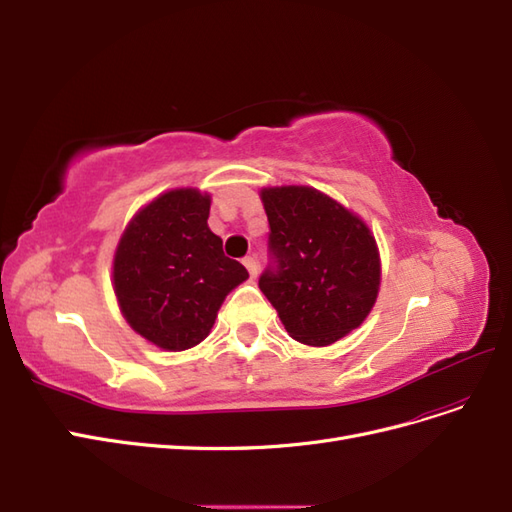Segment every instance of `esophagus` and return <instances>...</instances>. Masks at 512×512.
Listing matches in <instances>:
<instances>
[{
  "label": "esophagus",
  "instance_id": "34e87169",
  "mask_svg": "<svg viewBox=\"0 0 512 512\" xmlns=\"http://www.w3.org/2000/svg\"><path fill=\"white\" fill-rule=\"evenodd\" d=\"M243 265H245V269L250 271V275L252 277H256L258 275V262H256V258L254 256H247V258H243Z\"/></svg>",
  "mask_w": 512,
  "mask_h": 512
}]
</instances>
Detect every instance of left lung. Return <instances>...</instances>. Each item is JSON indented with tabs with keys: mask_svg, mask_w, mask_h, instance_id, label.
I'll list each match as a JSON object with an SVG mask.
<instances>
[{
	"mask_svg": "<svg viewBox=\"0 0 512 512\" xmlns=\"http://www.w3.org/2000/svg\"><path fill=\"white\" fill-rule=\"evenodd\" d=\"M273 267L262 294L288 335L331 346L361 327L380 290V252L359 215L309 185L262 188Z\"/></svg>",
	"mask_w": 512,
	"mask_h": 512,
	"instance_id": "left-lung-1",
	"label": "left lung"
}]
</instances>
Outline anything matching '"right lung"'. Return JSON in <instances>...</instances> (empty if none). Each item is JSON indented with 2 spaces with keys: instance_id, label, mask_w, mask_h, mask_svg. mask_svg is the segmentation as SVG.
Segmentation results:
<instances>
[{
  "instance_id": "obj_1",
  "label": "right lung",
  "mask_w": 512,
  "mask_h": 512,
  "mask_svg": "<svg viewBox=\"0 0 512 512\" xmlns=\"http://www.w3.org/2000/svg\"><path fill=\"white\" fill-rule=\"evenodd\" d=\"M209 209L207 192L168 190L134 215L117 243L113 288L121 314L168 352L203 342L226 294L247 280L211 232Z\"/></svg>"
}]
</instances>
